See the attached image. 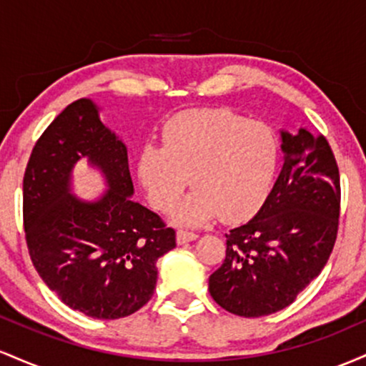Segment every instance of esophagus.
<instances>
[{"label": "esophagus", "mask_w": 366, "mask_h": 366, "mask_svg": "<svg viewBox=\"0 0 366 366\" xmlns=\"http://www.w3.org/2000/svg\"><path fill=\"white\" fill-rule=\"evenodd\" d=\"M197 237H199V234L189 232V230H182V229H180L179 232H177V242H179V244H186V242L196 241Z\"/></svg>", "instance_id": "obj_1"}]
</instances>
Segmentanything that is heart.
I'll return each instance as SVG.
<instances>
[{"mask_svg":"<svg viewBox=\"0 0 366 366\" xmlns=\"http://www.w3.org/2000/svg\"><path fill=\"white\" fill-rule=\"evenodd\" d=\"M279 165V141L267 124L237 113L182 112L163 125L162 146L146 144L137 175L158 212H169L191 179L194 191L175 212L184 225L220 215L239 222L254 215L270 194Z\"/></svg>","mask_w":366,"mask_h":366,"instance_id":"1","label":"heart"}]
</instances>
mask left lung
Here are the masks:
<instances>
[{
    "instance_id": "obj_1",
    "label": "left lung",
    "mask_w": 366,
    "mask_h": 366,
    "mask_svg": "<svg viewBox=\"0 0 366 366\" xmlns=\"http://www.w3.org/2000/svg\"><path fill=\"white\" fill-rule=\"evenodd\" d=\"M284 167L254 218L225 234V259L209 275L217 305L237 317L279 312L322 272L334 249L341 177L325 136L282 132Z\"/></svg>"
}]
</instances>
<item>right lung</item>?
<instances>
[{"label": "right lung", "instance_id": "right-lung-1", "mask_svg": "<svg viewBox=\"0 0 366 366\" xmlns=\"http://www.w3.org/2000/svg\"><path fill=\"white\" fill-rule=\"evenodd\" d=\"M81 157L104 172L111 187L87 204L69 194V172ZM127 148L102 124L91 99H77L32 148L24 174V230L44 284L72 310L115 320L151 300L159 256L175 230L132 201Z\"/></svg>", "mask_w": 366, "mask_h": 366}]
</instances>
